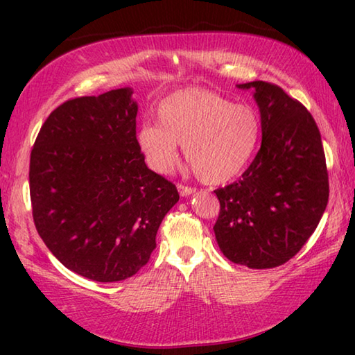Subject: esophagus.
Wrapping results in <instances>:
<instances>
[{
  "mask_svg": "<svg viewBox=\"0 0 355 355\" xmlns=\"http://www.w3.org/2000/svg\"><path fill=\"white\" fill-rule=\"evenodd\" d=\"M177 188H178V192H180V196H182V197H188V196L194 194V192H196V189H194V188H191V186L178 184Z\"/></svg>",
  "mask_w": 355,
  "mask_h": 355,
  "instance_id": "34e87169",
  "label": "esophagus"
}]
</instances>
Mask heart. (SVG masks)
<instances>
[{
    "instance_id": "1",
    "label": "heart",
    "mask_w": 355,
    "mask_h": 355,
    "mask_svg": "<svg viewBox=\"0 0 355 355\" xmlns=\"http://www.w3.org/2000/svg\"><path fill=\"white\" fill-rule=\"evenodd\" d=\"M158 123H144L137 146L147 164L158 173L172 172L178 144L202 182L222 184L244 171L261 135L254 106L232 103L208 89H182L161 101Z\"/></svg>"
}]
</instances>
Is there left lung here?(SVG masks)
<instances>
[{
	"instance_id": "1",
	"label": "left lung",
	"mask_w": 355,
	"mask_h": 355,
	"mask_svg": "<svg viewBox=\"0 0 355 355\" xmlns=\"http://www.w3.org/2000/svg\"><path fill=\"white\" fill-rule=\"evenodd\" d=\"M238 87L254 92L263 139L241 178L214 191L220 211L213 230L228 260L269 269L296 255L320 224L329 200L326 156L302 103L266 81Z\"/></svg>"
}]
</instances>
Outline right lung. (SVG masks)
I'll use <instances>...</instances> for the list:
<instances>
[{"label": "right lung", "mask_w": 355, "mask_h": 355, "mask_svg": "<svg viewBox=\"0 0 355 355\" xmlns=\"http://www.w3.org/2000/svg\"><path fill=\"white\" fill-rule=\"evenodd\" d=\"M136 116L131 87L69 100L48 116L31 152L35 228L65 268L95 282L146 266L180 199L144 161Z\"/></svg>", "instance_id": "add662e5"}]
</instances>
